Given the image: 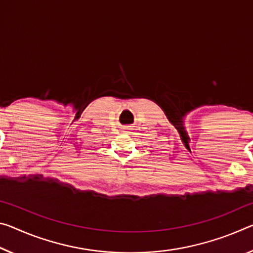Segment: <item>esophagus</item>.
<instances>
[{
  "label": "esophagus",
  "instance_id": "esophagus-1",
  "mask_svg": "<svg viewBox=\"0 0 253 253\" xmlns=\"http://www.w3.org/2000/svg\"><path fill=\"white\" fill-rule=\"evenodd\" d=\"M124 133H125V134H129L130 130H129V129H125V130H124Z\"/></svg>",
  "mask_w": 253,
  "mask_h": 253
}]
</instances>
